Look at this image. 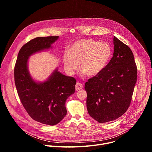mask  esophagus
Masks as SVG:
<instances>
[{"label":"esophagus","instance_id":"1","mask_svg":"<svg viewBox=\"0 0 152 152\" xmlns=\"http://www.w3.org/2000/svg\"><path fill=\"white\" fill-rule=\"evenodd\" d=\"M75 88H76V90H81L83 88V85L80 82H77V83H76V84L75 85Z\"/></svg>","mask_w":152,"mask_h":152}]
</instances>
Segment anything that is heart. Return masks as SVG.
I'll return each mask as SVG.
<instances>
[{
    "mask_svg": "<svg viewBox=\"0 0 152 152\" xmlns=\"http://www.w3.org/2000/svg\"><path fill=\"white\" fill-rule=\"evenodd\" d=\"M112 50L109 44L91 39H82L74 42L63 56L66 71L73 74L78 68L88 76L100 73L109 62Z\"/></svg>",
    "mask_w": 152,
    "mask_h": 152,
    "instance_id": "obj_1",
    "label": "heart"
}]
</instances>
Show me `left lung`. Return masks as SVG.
I'll use <instances>...</instances> for the list:
<instances>
[{
    "mask_svg": "<svg viewBox=\"0 0 152 152\" xmlns=\"http://www.w3.org/2000/svg\"><path fill=\"white\" fill-rule=\"evenodd\" d=\"M113 39L114 55L110 62L85 85L88 114L100 123L116 120L126 113L137 79V67L131 49L115 37Z\"/></svg>",
    "mask_w": 152,
    "mask_h": 152,
    "instance_id": "obj_1",
    "label": "left lung"
}]
</instances>
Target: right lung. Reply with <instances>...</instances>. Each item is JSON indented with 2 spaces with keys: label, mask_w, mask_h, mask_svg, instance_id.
<instances>
[{
  "label": "right lung",
  "mask_w": 152,
  "mask_h": 152,
  "mask_svg": "<svg viewBox=\"0 0 152 152\" xmlns=\"http://www.w3.org/2000/svg\"><path fill=\"white\" fill-rule=\"evenodd\" d=\"M58 36L37 37L28 41L18 52L14 67V81L20 100L29 116L41 123L53 126L67 114L66 101L75 92L76 80L55 70L49 79L36 82L28 69L29 57L51 48Z\"/></svg>",
  "instance_id": "1"
}]
</instances>
